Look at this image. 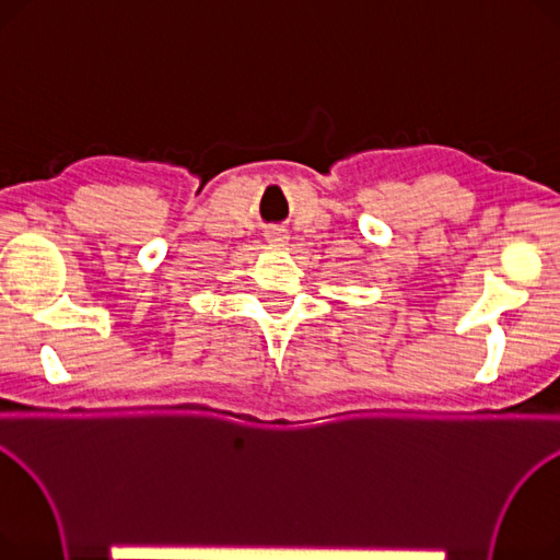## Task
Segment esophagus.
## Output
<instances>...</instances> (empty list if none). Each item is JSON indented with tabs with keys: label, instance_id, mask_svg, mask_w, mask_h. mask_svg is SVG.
Returning <instances> with one entry per match:
<instances>
[{
	"label": "esophagus",
	"instance_id": "34e87169",
	"mask_svg": "<svg viewBox=\"0 0 560 560\" xmlns=\"http://www.w3.org/2000/svg\"><path fill=\"white\" fill-rule=\"evenodd\" d=\"M267 242L273 246V248H282V246H287V242H289V235L284 233V230H280V228H271V230H267Z\"/></svg>",
	"mask_w": 560,
	"mask_h": 560
}]
</instances>
